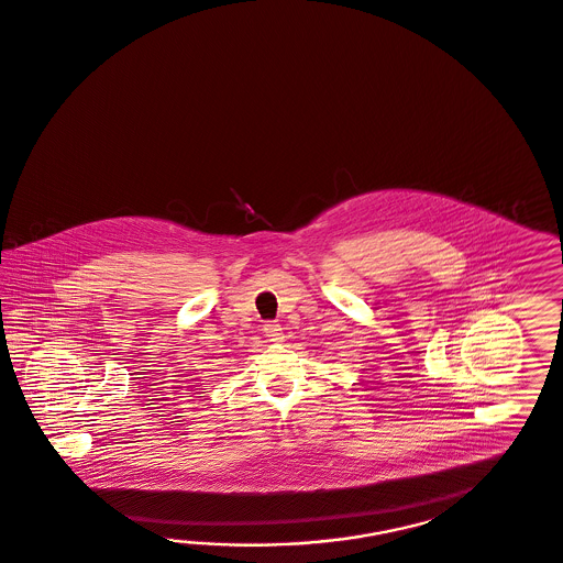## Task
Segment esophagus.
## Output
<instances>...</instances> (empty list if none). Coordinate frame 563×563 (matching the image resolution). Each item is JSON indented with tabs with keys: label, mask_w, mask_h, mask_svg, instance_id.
I'll list each match as a JSON object with an SVG mask.
<instances>
[{
	"label": "esophagus",
	"mask_w": 563,
	"mask_h": 563,
	"mask_svg": "<svg viewBox=\"0 0 563 563\" xmlns=\"http://www.w3.org/2000/svg\"><path fill=\"white\" fill-rule=\"evenodd\" d=\"M264 335H266L271 342H283V340H285L283 328H280V323H276V321L264 323Z\"/></svg>",
	"instance_id": "esophagus-1"
}]
</instances>
